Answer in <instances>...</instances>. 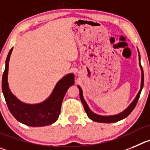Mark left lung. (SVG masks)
<instances>
[{"label":"left lung","mask_w":150,"mask_h":150,"mask_svg":"<svg viewBox=\"0 0 150 150\" xmlns=\"http://www.w3.org/2000/svg\"><path fill=\"white\" fill-rule=\"evenodd\" d=\"M140 59H141V58H140V54H139V63H140ZM140 67H141V89H140L139 92H138V93L137 94L135 98L134 99V100L132 102V103H130L129 106V107H127L124 112H122L119 113V114H117V115H110V116H103V115H99L96 114V113H94L93 112L91 111V110L89 108V107H88L87 103H86L84 98H83V92H82L81 88L79 86H78V89H79V92H80V98H81V100L82 103H83V107H84L85 112H86V113L87 114V116L90 118L91 120L96 121V122H99V123H114V122H117V121H121V120L124 119V118L127 117L130 113L132 112V110L135 109L137 103H138V99H139L141 90H142L143 86H144V71H143V69L141 65V63H140Z\"/></svg>","instance_id":"obj_1"}]
</instances>
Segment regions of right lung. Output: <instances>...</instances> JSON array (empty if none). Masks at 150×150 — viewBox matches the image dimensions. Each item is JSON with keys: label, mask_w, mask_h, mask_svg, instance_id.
<instances>
[{"label": "right lung", "mask_w": 150, "mask_h": 150, "mask_svg": "<svg viewBox=\"0 0 150 150\" xmlns=\"http://www.w3.org/2000/svg\"><path fill=\"white\" fill-rule=\"evenodd\" d=\"M12 49L9 52L6 60L5 70L2 77L3 94L9 110L19 122L29 127H39L53 124L59 117L63 99L67 89L75 83L74 75L68 74L60 80L50 97L42 103L37 104L23 103L11 92L8 84L9 61Z\"/></svg>", "instance_id": "right-lung-1"}]
</instances>
